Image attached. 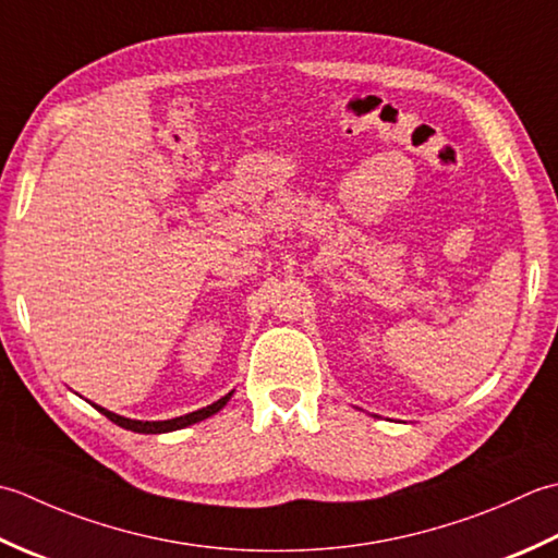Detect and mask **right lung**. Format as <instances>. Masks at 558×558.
I'll list each match as a JSON object with an SVG mask.
<instances>
[{"label":"right lung","mask_w":558,"mask_h":558,"mask_svg":"<svg viewBox=\"0 0 558 558\" xmlns=\"http://www.w3.org/2000/svg\"><path fill=\"white\" fill-rule=\"evenodd\" d=\"M231 397H233V390H231L229 395H223L221 400H216V402L209 404V407H202V409H197V412H190V414H185V416L166 418V422H140V418L120 416V414H116V412H110V409L98 407V404H94V402H90V404H94L100 414L108 416L112 424H118V426L128 428V430H134V434H168V430H178V428L192 426V424H197V422H204V418H209V416L216 414V412H221V409L226 407V402L231 400Z\"/></svg>","instance_id":"right-lung-1"}]
</instances>
